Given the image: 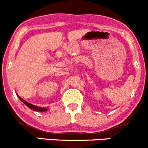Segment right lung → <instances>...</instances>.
<instances>
[{
	"label": "right lung",
	"mask_w": 148,
	"mask_h": 148,
	"mask_svg": "<svg viewBox=\"0 0 148 148\" xmlns=\"http://www.w3.org/2000/svg\"><path fill=\"white\" fill-rule=\"evenodd\" d=\"M18 97L19 98V99H20L21 101L23 103V104H26V106H27L28 107H29L30 109H31V110H34V111H36V112H46L48 110V107H38V106H36V105H34V104H31V103L26 102V101H25L24 99H22L21 97H19L18 95H17Z\"/></svg>",
	"instance_id": "right-lung-1"
}]
</instances>
